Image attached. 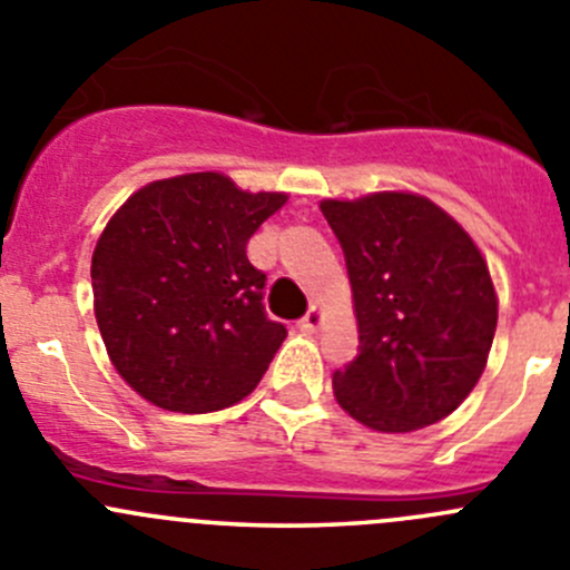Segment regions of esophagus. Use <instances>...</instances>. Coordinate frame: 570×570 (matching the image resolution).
Returning <instances> with one entry per match:
<instances>
[{"label": "esophagus", "mask_w": 570, "mask_h": 570, "mask_svg": "<svg viewBox=\"0 0 570 570\" xmlns=\"http://www.w3.org/2000/svg\"><path fill=\"white\" fill-rule=\"evenodd\" d=\"M320 323H323V312H320L317 306H312V308H308V312H306V317L301 320V328L312 334V331L320 328Z\"/></svg>", "instance_id": "obj_1"}]
</instances>
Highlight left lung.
Masks as SVG:
<instances>
[{"mask_svg": "<svg viewBox=\"0 0 570 570\" xmlns=\"http://www.w3.org/2000/svg\"><path fill=\"white\" fill-rule=\"evenodd\" d=\"M345 253L358 353L334 373L340 406L375 432H414L476 386L499 303L482 253L432 200L381 191L323 200Z\"/></svg>", "mask_w": 570, "mask_h": 570, "instance_id": "obj_1", "label": "left lung"}]
</instances>
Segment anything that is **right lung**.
<instances>
[{
	"label": "right lung",
	"mask_w": 570,
	"mask_h": 570,
	"mask_svg": "<svg viewBox=\"0 0 570 570\" xmlns=\"http://www.w3.org/2000/svg\"><path fill=\"white\" fill-rule=\"evenodd\" d=\"M284 203L195 173L138 189L114 214L94 247V314L138 395L169 412H217L262 381L286 328L264 312L267 275L247 239Z\"/></svg>",
	"instance_id": "right-lung-1"
}]
</instances>
